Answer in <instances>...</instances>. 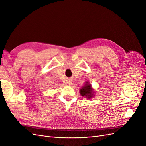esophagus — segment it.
I'll list each match as a JSON object with an SVG mask.
<instances>
[{"mask_svg":"<svg viewBox=\"0 0 146 146\" xmlns=\"http://www.w3.org/2000/svg\"><path fill=\"white\" fill-rule=\"evenodd\" d=\"M67 83H68V85H71L72 83V82H70V81H68V82H67Z\"/></svg>","mask_w":146,"mask_h":146,"instance_id":"34e87169","label":"esophagus"}]
</instances>
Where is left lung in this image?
<instances>
[{"label": "left lung", "instance_id": "8db88e82", "mask_svg": "<svg viewBox=\"0 0 146 146\" xmlns=\"http://www.w3.org/2000/svg\"><path fill=\"white\" fill-rule=\"evenodd\" d=\"M80 93L82 96H85L87 98H91L93 96V91L91 88V85L87 82L83 88L80 90Z\"/></svg>", "mask_w": 146, "mask_h": 146}]
</instances>
